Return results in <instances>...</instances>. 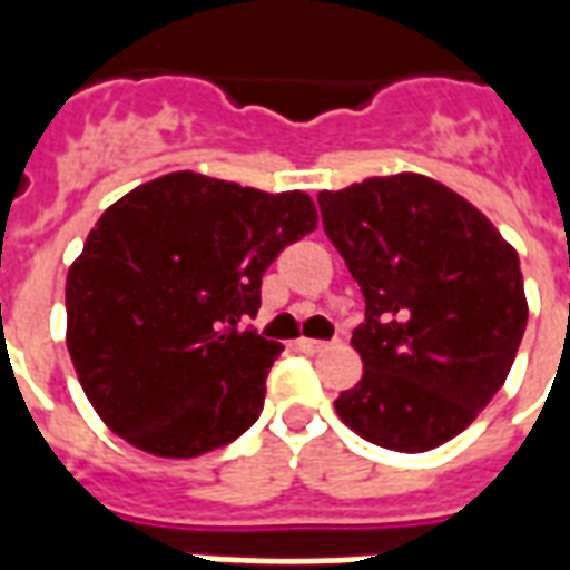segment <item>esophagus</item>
<instances>
[{"mask_svg":"<svg viewBox=\"0 0 570 570\" xmlns=\"http://www.w3.org/2000/svg\"><path fill=\"white\" fill-rule=\"evenodd\" d=\"M298 347H302L305 354H321V351H326V347H330V342H321V338H302V342H298Z\"/></svg>","mask_w":570,"mask_h":570,"instance_id":"esophagus-1","label":"esophagus"}]
</instances>
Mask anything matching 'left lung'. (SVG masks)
Listing matches in <instances>:
<instances>
[{"label": "left lung", "instance_id": "obj_1", "mask_svg": "<svg viewBox=\"0 0 570 570\" xmlns=\"http://www.w3.org/2000/svg\"><path fill=\"white\" fill-rule=\"evenodd\" d=\"M323 232L366 298L351 345L363 379L335 412L363 440L428 452L458 436L510 375L528 323L515 249L421 174L317 195Z\"/></svg>", "mask_w": 570, "mask_h": 570}]
</instances>
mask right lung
I'll return each mask as SVG.
<instances>
[{
  "mask_svg": "<svg viewBox=\"0 0 570 570\" xmlns=\"http://www.w3.org/2000/svg\"><path fill=\"white\" fill-rule=\"evenodd\" d=\"M314 228L305 191L191 170L116 200L67 277L69 357L106 428L158 458H198L259 419L284 347L244 321L265 268Z\"/></svg>",
  "mask_w": 570,
  "mask_h": 570,
  "instance_id": "right-lung-1",
  "label": "right lung"
}]
</instances>
